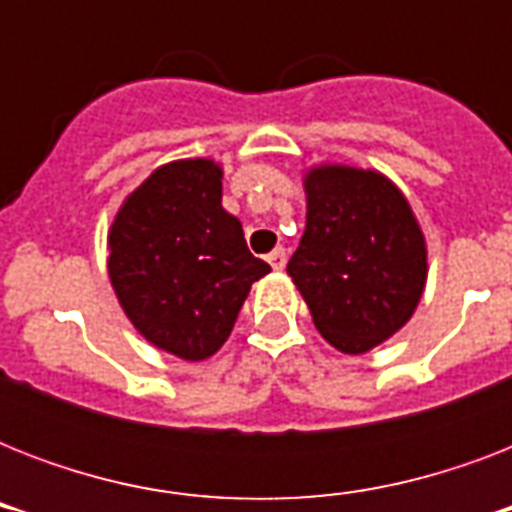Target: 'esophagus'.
Wrapping results in <instances>:
<instances>
[{
	"instance_id": "1",
	"label": "esophagus",
	"mask_w": 512,
	"mask_h": 512,
	"mask_svg": "<svg viewBox=\"0 0 512 512\" xmlns=\"http://www.w3.org/2000/svg\"><path fill=\"white\" fill-rule=\"evenodd\" d=\"M268 263H271L273 271H284V265H287V249L284 247L273 249L271 255H268Z\"/></svg>"
}]
</instances>
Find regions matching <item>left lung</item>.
<instances>
[{
    "label": "left lung",
    "mask_w": 512,
    "mask_h": 512,
    "mask_svg": "<svg viewBox=\"0 0 512 512\" xmlns=\"http://www.w3.org/2000/svg\"><path fill=\"white\" fill-rule=\"evenodd\" d=\"M303 185L308 215L287 273L321 337L358 356L412 319L428 279L425 236L382 172L321 164Z\"/></svg>",
    "instance_id": "8db88e82"
}]
</instances>
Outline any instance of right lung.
Instances as JSON below:
<instances>
[{"label": "right lung", "mask_w": 512, "mask_h": 512, "mask_svg": "<svg viewBox=\"0 0 512 512\" xmlns=\"http://www.w3.org/2000/svg\"><path fill=\"white\" fill-rule=\"evenodd\" d=\"M271 265L223 209V167L162 164L124 199L108 231V279L132 327L159 350L204 361L223 348Z\"/></svg>", "instance_id": "1"}]
</instances>
